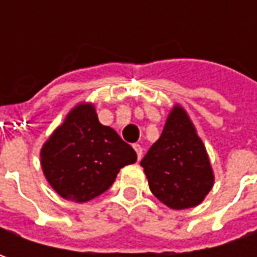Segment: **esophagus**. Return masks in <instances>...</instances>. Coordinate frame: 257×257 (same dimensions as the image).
<instances>
[{"mask_svg":"<svg viewBox=\"0 0 257 257\" xmlns=\"http://www.w3.org/2000/svg\"><path fill=\"white\" fill-rule=\"evenodd\" d=\"M133 149L136 150V153H137V159L142 160V157H143V149H142V146L140 144H133Z\"/></svg>","mask_w":257,"mask_h":257,"instance_id":"obj_1","label":"esophagus"}]
</instances>
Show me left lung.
Returning a JSON list of instances; mask_svg holds the SVG:
<instances>
[{"label": "left lung", "mask_w": 257, "mask_h": 257, "mask_svg": "<svg viewBox=\"0 0 257 257\" xmlns=\"http://www.w3.org/2000/svg\"><path fill=\"white\" fill-rule=\"evenodd\" d=\"M140 164L152 193L173 210L200 204L214 183L206 147L180 104L173 107L163 133Z\"/></svg>", "instance_id": "left-lung-1"}]
</instances>
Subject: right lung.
Masks as SVG:
<instances>
[{
    "label": "right lung",
    "instance_id": "obj_1",
    "mask_svg": "<svg viewBox=\"0 0 257 257\" xmlns=\"http://www.w3.org/2000/svg\"><path fill=\"white\" fill-rule=\"evenodd\" d=\"M47 182L63 199L85 203L104 193L120 169L137 162L130 144L98 121L94 104L80 103L67 114L40 152Z\"/></svg>",
    "mask_w": 257,
    "mask_h": 257
}]
</instances>
